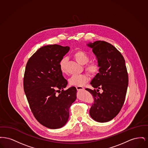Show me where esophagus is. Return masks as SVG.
<instances>
[{
	"instance_id": "obj_1",
	"label": "esophagus",
	"mask_w": 148,
	"mask_h": 148,
	"mask_svg": "<svg viewBox=\"0 0 148 148\" xmlns=\"http://www.w3.org/2000/svg\"><path fill=\"white\" fill-rule=\"evenodd\" d=\"M76 88L77 89V91H80V90H83L84 89V88L82 86H77Z\"/></svg>"
}]
</instances>
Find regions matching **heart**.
Here are the masks:
<instances>
[{
	"label": "heart",
	"mask_w": 148,
	"mask_h": 148,
	"mask_svg": "<svg viewBox=\"0 0 148 148\" xmlns=\"http://www.w3.org/2000/svg\"><path fill=\"white\" fill-rule=\"evenodd\" d=\"M73 56L78 63L81 65H84L89 62L90 58L88 54L82 50H78L76 51ZM67 59L65 57L62 58L59 63V68L61 72L63 74L67 73L66 69ZM85 70L92 77L97 76L100 71V65L98 61L93 60L89 62L85 66ZM89 80V77L87 74H79L74 75L71 77L69 80L70 84L75 86H82L87 83Z\"/></svg>",
	"instance_id": "obj_1"
}]
</instances>
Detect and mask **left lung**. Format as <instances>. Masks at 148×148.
Segmentation results:
<instances>
[{
  "label": "left lung",
  "mask_w": 148,
  "mask_h": 148,
  "mask_svg": "<svg viewBox=\"0 0 148 148\" xmlns=\"http://www.w3.org/2000/svg\"><path fill=\"white\" fill-rule=\"evenodd\" d=\"M88 45L100 65L99 73L90 83L97 90L85 89L94 98L89 113L94 120L105 123L114 118L124 103L129 82L127 66L122 54L111 44L98 40ZM99 89L103 90L102 93Z\"/></svg>",
  "instance_id": "obj_1"
}]
</instances>
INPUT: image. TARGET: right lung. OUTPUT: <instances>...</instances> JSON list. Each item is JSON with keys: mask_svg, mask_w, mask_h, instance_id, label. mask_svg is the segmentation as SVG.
Returning <instances> with one entry per match:
<instances>
[{"mask_svg": "<svg viewBox=\"0 0 148 148\" xmlns=\"http://www.w3.org/2000/svg\"><path fill=\"white\" fill-rule=\"evenodd\" d=\"M69 49L57 44L42 47L26 64L23 86L30 110L39 123L49 129L63 127L77 99L75 87L64 90L68 82L59 65Z\"/></svg>", "mask_w": 148, "mask_h": 148, "instance_id": "obj_1", "label": "right lung"}]
</instances>
